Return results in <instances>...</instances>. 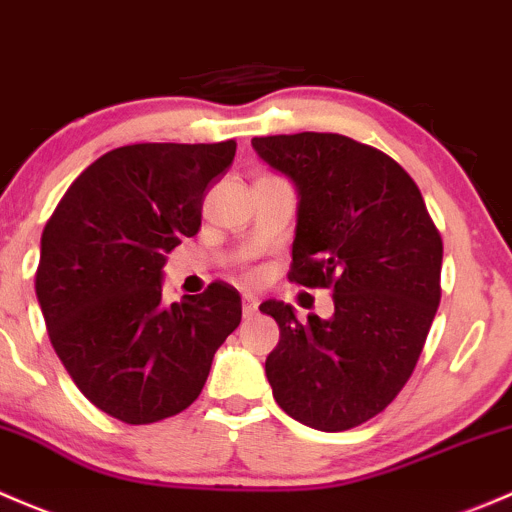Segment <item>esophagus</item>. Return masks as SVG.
Segmentation results:
<instances>
[{"label":"esophagus","instance_id":"obj_1","mask_svg":"<svg viewBox=\"0 0 512 512\" xmlns=\"http://www.w3.org/2000/svg\"><path fill=\"white\" fill-rule=\"evenodd\" d=\"M241 303H244V318H254V313H256V308H258L256 295L244 293V298H241Z\"/></svg>","mask_w":512,"mask_h":512}]
</instances>
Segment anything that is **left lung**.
<instances>
[{
  "label": "left lung",
  "instance_id": "obj_1",
  "mask_svg": "<svg viewBox=\"0 0 512 512\" xmlns=\"http://www.w3.org/2000/svg\"><path fill=\"white\" fill-rule=\"evenodd\" d=\"M298 192L293 283L333 288L328 320L291 305L258 310L281 330L266 357L278 407L318 431H345L402 392L441 300L444 244L414 179L389 155L337 133L251 140Z\"/></svg>",
  "mask_w": 512,
  "mask_h": 512
}]
</instances>
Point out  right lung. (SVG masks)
Segmentation results:
<instances>
[{
    "label": "right lung",
    "mask_w": 512,
    "mask_h": 512,
    "mask_svg": "<svg viewBox=\"0 0 512 512\" xmlns=\"http://www.w3.org/2000/svg\"><path fill=\"white\" fill-rule=\"evenodd\" d=\"M236 142H140L105 152L46 221L36 298L56 355L100 412L125 424L175 416L202 392L241 323V295L212 283L162 303L167 254L202 226Z\"/></svg>",
    "instance_id": "add662e5"
}]
</instances>
